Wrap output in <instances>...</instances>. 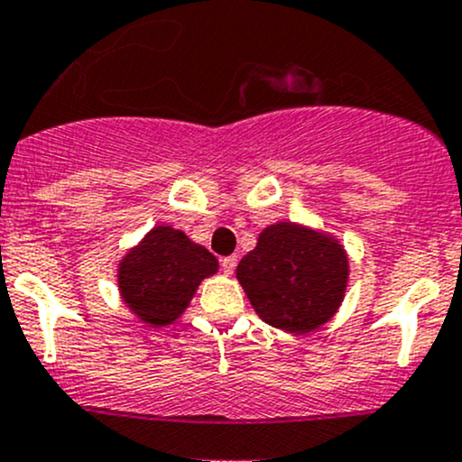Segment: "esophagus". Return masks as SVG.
<instances>
[{"label":"esophagus","mask_w":462,"mask_h":462,"mask_svg":"<svg viewBox=\"0 0 462 462\" xmlns=\"http://www.w3.org/2000/svg\"><path fill=\"white\" fill-rule=\"evenodd\" d=\"M220 264H222V271H225L226 275H231L233 269H236V264H237V255H226V258L220 260Z\"/></svg>","instance_id":"34e87169"}]
</instances>
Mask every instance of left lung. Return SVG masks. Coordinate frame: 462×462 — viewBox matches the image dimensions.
I'll return each mask as SVG.
<instances>
[{
  "label": "left lung",
  "mask_w": 462,
  "mask_h": 462,
  "mask_svg": "<svg viewBox=\"0 0 462 462\" xmlns=\"http://www.w3.org/2000/svg\"><path fill=\"white\" fill-rule=\"evenodd\" d=\"M236 278L266 325L309 334L325 327L345 300L349 255L331 233L284 220L264 226Z\"/></svg>",
  "instance_id": "1"
}]
</instances>
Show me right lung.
<instances>
[{
    "label": "right lung",
    "mask_w": 462,
    "mask_h": 462,
    "mask_svg": "<svg viewBox=\"0 0 462 462\" xmlns=\"http://www.w3.org/2000/svg\"><path fill=\"white\" fill-rule=\"evenodd\" d=\"M220 264L208 249L169 225L153 226L117 263V289L128 311L151 329L173 325L199 282Z\"/></svg>",
    "instance_id": "obj_1"
}]
</instances>
